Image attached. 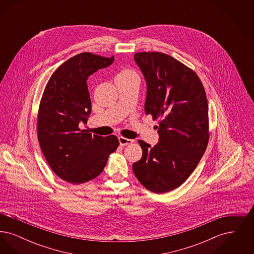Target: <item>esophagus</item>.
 I'll return each mask as SVG.
<instances>
[{
  "mask_svg": "<svg viewBox=\"0 0 254 254\" xmlns=\"http://www.w3.org/2000/svg\"><path fill=\"white\" fill-rule=\"evenodd\" d=\"M119 143L121 145H130L132 144L133 140L131 139H127V138H125V137H119Z\"/></svg>",
  "mask_w": 254,
  "mask_h": 254,
  "instance_id": "34e87169",
  "label": "esophagus"
}]
</instances>
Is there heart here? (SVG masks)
I'll use <instances>...</instances> for the list:
<instances>
[{
	"label": "heart",
	"instance_id": "b5f03b06",
	"mask_svg": "<svg viewBox=\"0 0 254 254\" xmlns=\"http://www.w3.org/2000/svg\"><path fill=\"white\" fill-rule=\"evenodd\" d=\"M132 76H136V75H135V73L130 71V70H123L122 72L117 75V77H126V78L132 77Z\"/></svg>",
	"mask_w": 254,
	"mask_h": 254
}]
</instances>
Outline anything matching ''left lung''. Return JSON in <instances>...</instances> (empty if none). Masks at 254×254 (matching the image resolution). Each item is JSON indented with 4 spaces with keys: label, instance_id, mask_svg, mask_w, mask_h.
Masks as SVG:
<instances>
[{
    "label": "left lung",
    "instance_id": "1",
    "mask_svg": "<svg viewBox=\"0 0 254 254\" xmlns=\"http://www.w3.org/2000/svg\"><path fill=\"white\" fill-rule=\"evenodd\" d=\"M146 83L145 112L160 119L154 146L139 140L136 178L146 190L165 193L180 187L199 164L208 143V106L196 73L161 52L134 55Z\"/></svg>",
    "mask_w": 254,
    "mask_h": 254
}]
</instances>
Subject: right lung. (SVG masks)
I'll return each instance as SVG.
<instances>
[{"label": "right lung", "mask_w": 254, "mask_h": 254, "mask_svg": "<svg viewBox=\"0 0 254 254\" xmlns=\"http://www.w3.org/2000/svg\"><path fill=\"white\" fill-rule=\"evenodd\" d=\"M113 61V56L78 54L61 64L45 88L38 114V140L49 167L64 181L78 185L94 179L119 145L115 135H92L80 128L91 113L86 80Z\"/></svg>", "instance_id": "add662e5"}]
</instances>
